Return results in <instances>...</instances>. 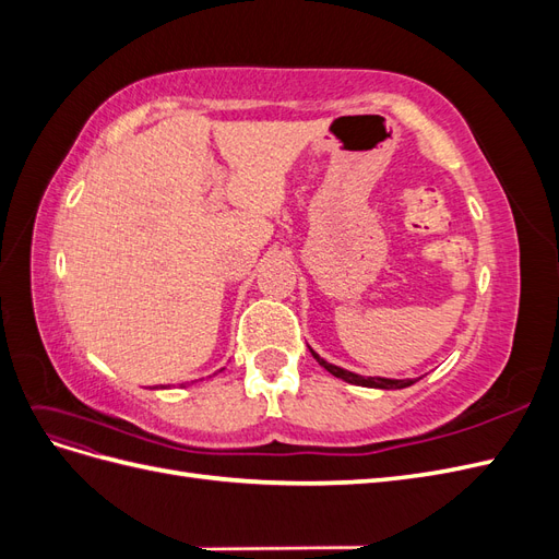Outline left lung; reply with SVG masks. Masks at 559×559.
Wrapping results in <instances>:
<instances>
[{
    "label": "left lung",
    "instance_id": "left-lung-1",
    "mask_svg": "<svg viewBox=\"0 0 559 559\" xmlns=\"http://www.w3.org/2000/svg\"><path fill=\"white\" fill-rule=\"evenodd\" d=\"M312 352V349H310ZM312 357L319 361V366H324L331 376H335V378H341V380H345V382H349V384H359V386H376V389H403V386H411L413 382H417V380H389V378H364V376H357V373H349V370H345V368H337V366H333V364H329V361H324L319 357L317 352H312Z\"/></svg>",
    "mask_w": 559,
    "mask_h": 559
}]
</instances>
